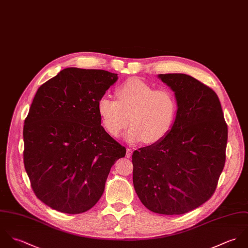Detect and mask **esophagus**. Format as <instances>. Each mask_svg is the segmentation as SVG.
I'll list each match as a JSON object with an SVG mask.
<instances>
[{"label":"esophagus","mask_w":248,"mask_h":248,"mask_svg":"<svg viewBox=\"0 0 248 248\" xmlns=\"http://www.w3.org/2000/svg\"><path fill=\"white\" fill-rule=\"evenodd\" d=\"M131 155H132V149H126V157L129 158V157H131Z\"/></svg>","instance_id":"esophagus-1"}]
</instances>
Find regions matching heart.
<instances>
[{
    "label": "heart",
    "instance_id": "b5f03b06",
    "mask_svg": "<svg viewBox=\"0 0 248 248\" xmlns=\"http://www.w3.org/2000/svg\"><path fill=\"white\" fill-rule=\"evenodd\" d=\"M116 97L117 100L103 96L98 101L101 124L111 137H119L130 124L125 134L128 143L156 144L171 130L178 103L170 90H156L138 78H131L116 90Z\"/></svg>",
    "mask_w": 248,
    "mask_h": 248
}]
</instances>
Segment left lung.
Instances as JSON below:
<instances>
[{
    "instance_id": "1",
    "label": "left lung",
    "mask_w": 248,
    "mask_h": 248,
    "mask_svg": "<svg viewBox=\"0 0 248 248\" xmlns=\"http://www.w3.org/2000/svg\"><path fill=\"white\" fill-rule=\"evenodd\" d=\"M158 78L174 92L177 116L162 141L133 152V185L151 212L183 215L216 191L228 128L218 97L210 87L185 74Z\"/></svg>"
}]
</instances>
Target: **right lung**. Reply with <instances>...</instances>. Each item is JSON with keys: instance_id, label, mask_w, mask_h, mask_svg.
Here are the masks:
<instances>
[{"instance_id": "1", "label": "right lung", "mask_w": 248, "mask_h": 248, "mask_svg": "<svg viewBox=\"0 0 248 248\" xmlns=\"http://www.w3.org/2000/svg\"><path fill=\"white\" fill-rule=\"evenodd\" d=\"M118 79L66 68L42 84L25 120L24 165L35 196L66 214L90 210L126 149L100 125L98 101Z\"/></svg>"}]
</instances>
